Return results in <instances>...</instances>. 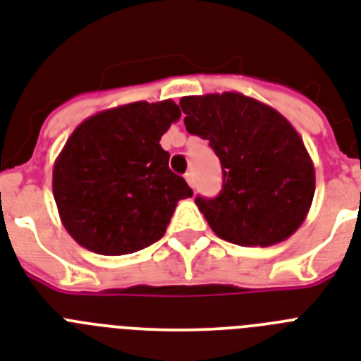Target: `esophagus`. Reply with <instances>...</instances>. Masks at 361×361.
<instances>
[{
	"label": "esophagus",
	"instance_id": "obj_1",
	"mask_svg": "<svg viewBox=\"0 0 361 361\" xmlns=\"http://www.w3.org/2000/svg\"><path fill=\"white\" fill-rule=\"evenodd\" d=\"M185 180H187V183H189V185L192 187V189H195V187H196V178H195V172H192V171H189V172H187V174H185Z\"/></svg>",
	"mask_w": 361,
	"mask_h": 361
}]
</instances>
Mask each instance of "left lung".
Returning a JSON list of instances; mask_svg holds the SVG:
<instances>
[{"instance_id":"obj_1","label":"left lung","mask_w":361,"mask_h":361,"mask_svg":"<svg viewBox=\"0 0 361 361\" xmlns=\"http://www.w3.org/2000/svg\"><path fill=\"white\" fill-rule=\"evenodd\" d=\"M189 133L209 140L222 165L216 198L196 206L216 235L239 247H271L300 228L315 195V169L286 116L239 92L180 99Z\"/></svg>"}]
</instances>
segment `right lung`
<instances>
[{"label":"right lung","mask_w":361,"mask_h":361,"mask_svg":"<svg viewBox=\"0 0 361 361\" xmlns=\"http://www.w3.org/2000/svg\"><path fill=\"white\" fill-rule=\"evenodd\" d=\"M181 116L172 102H135L83 120L54 165V198L70 235L102 256H124L165 235L192 196L159 140Z\"/></svg>","instance_id":"1"}]
</instances>
